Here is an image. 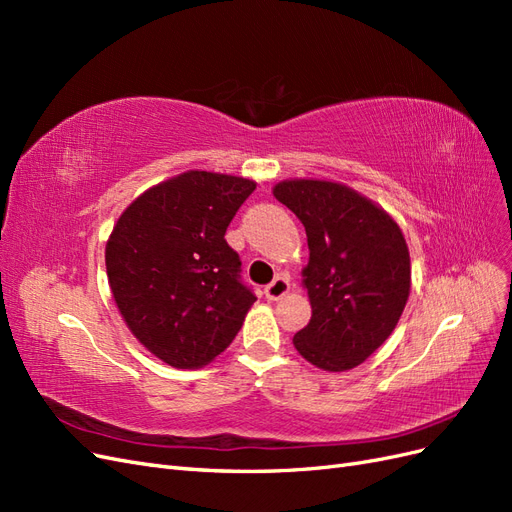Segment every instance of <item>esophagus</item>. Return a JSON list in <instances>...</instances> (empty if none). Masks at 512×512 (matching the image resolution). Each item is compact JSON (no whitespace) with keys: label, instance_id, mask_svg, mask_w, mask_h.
I'll return each instance as SVG.
<instances>
[{"label":"esophagus","instance_id":"obj_1","mask_svg":"<svg viewBox=\"0 0 512 512\" xmlns=\"http://www.w3.org/2000/svg\"><path fill=\"white\" fill-rule=\"evenodd\" d=\"M288 290H290V280H288V277L286 275H277L275 280L265 288V294H267V299L277 301V299H282Z\"/></svg>","mask_w":512,"mask_h":512}]
</instances>
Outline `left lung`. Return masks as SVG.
<instances>
[{
  "mask_svg": "<svg viewBox=\"0 0 512 512\" xmlns=\"http://www.w3.org/2000/svg\"><path fill=\"white\" fill-rule=\"evenodd\" d=\"M305 226L303 269L312 303L307 327L292 337L303 359L346 371L374 354L397 327L410 294V254L389 213L346 185L314 179L273 188Z\"/></svg>",
  "mask_w": 512,
  "mask_h": 512,
  "instance_id": "left-lung-1",
  "label": "left lung"
}]
</instances>
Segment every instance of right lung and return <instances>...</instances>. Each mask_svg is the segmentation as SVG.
Masks as SVG:
<instances>
[{"label": "right lung", "mask_w": 512, "mask_h": 512, "mask_svg": "<svg viewBox=\"0 0 512 512\" xmlns=\"http://www.w3.org/2000/svg\"><path fill=\"white\" fill-rule=\"evenodd\" d=\"M256 183L190 170L158 183L121 213L106 243L119 312L149 352L177 369L224 352L256 301L226 228Z\"/></svg>", "instance_id": "add662e5"}]
</instances>
